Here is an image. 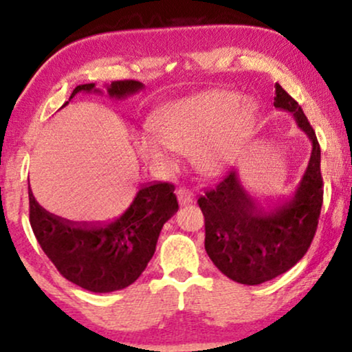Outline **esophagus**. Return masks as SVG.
I'll return each instance as SVG.
<instances>
[{"instance_id": "esophagus-1", "label": "esophagus", "mask_w": 352, "mask_h": 352, "mask_svg": "<svg viewBox=\"0 0 352 352\" xmlns=\"http://www.w3.org/2000/svg\"><path fill=\"white\" fill-rule=\"evenodd\" d=\"M194 199H195V195H194V192H192V190L186 189V187H179V189H177V200H179L181 205L192 204Z\"/></svg>"}]
</instances>
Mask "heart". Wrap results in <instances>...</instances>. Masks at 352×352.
<instances>
[{
  "label": "heart",
  "instance_id": "b5f03b06",
  "mask_svg": "<svg viewBox=\"0 0 352 352\" xmlns=\"http://www.w3.org/2000/svg\"><path fill=\"white\" fill-rule=\"evenodd\" d=\"M254 104L239 93L211 89L168 105L157 117L158 133L144 128L139 148L153 162H168L177 151L194 155L201 171L230 165L252 133Z\"/></svg>",
  "mask_w": 352,
  "mask_h": 352
}]
</instances>
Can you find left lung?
Wrapping results in <instances>:
<instances>
[{"instance_id": "1", "label": "left lung", "mask_w": 352, "mask_h": 352, "mask_svg": "<svg viewBox=\"0 0 352 352\" xmlns=\"http://www.w3.org/2000/svg\"><path fill=\"white\" fill-rule=\"evenodd\" d=\"M274 107L293 113L312 142L311 158L295 192L280 204L256 206L247 199L239 173L230 171L199 199L205 216V250L230 280L259 285L292 269L314 239L324 195L320 146L305 112L276 83Z\"/></svg>"}]
</instances>
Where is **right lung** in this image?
<instances>
[{
	"label": "right lung",
	"instance_id": "add662e5",
	"mask_svg": "<svg viewBox=\"0 0 352 352\" xmlns=\"http://www.w3.org/2000/svg\"><path fill=\"white\" fill-rule=\"evenodd\" d=\"M105 89L110 99H126L144 85L112 81ZM78 93L104 94L94 83L76 86L70 99ZM28 200L30 224L43 252L67 280L94 293L123 290L136 282L155 253L163 224L179 208L170 182L141 187L131 205L109 223L76 224L59 218L38 204L32 189Z\"/></svg>",
	"mask_w": 352,
	"mask_h": 352
}]
</instances>
